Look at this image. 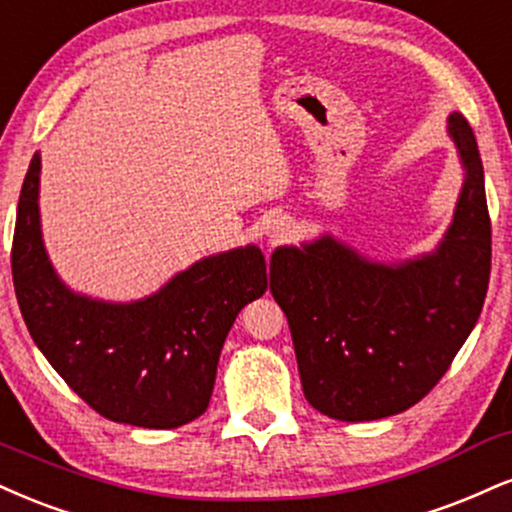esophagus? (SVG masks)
<instances>
[{"mask_svg": "<svg viewBox=\"0 0 512 512\" xmlns=\"http://www.w3.org/2000/svg\"><path fill=\"white\" fill-rule=\"evenodd\" d=\"M288 236H291V224H288V221H274V226L269 229V240L279 243V240Z\"/></svg>", "mask_w": 512, "mask_h": 512, "instance_id": "34e87169", "label": "esophagus"}]
</instances>
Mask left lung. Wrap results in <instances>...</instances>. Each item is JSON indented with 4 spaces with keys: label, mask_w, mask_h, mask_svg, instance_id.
Returning <instances> with one entry per match:
<instances>
[{
    "label": "left lung",
    "mask_w": 512,
    "mask_h": 512,
    "mask_svg": "<svg viewBox=\"0 0 512 512\" xmlns=\"http://www.w3.org/2000/svg\"><path fill=\"white\" fill-rule=\"evenodd\" d=\"M448 123L465 186L436 252L381 264L322 236L272 255L269 288L291 326L305 398L334 420H381L420 403L482 312L491 274L484 169L465 116Z\"/></svg>",
    "instance_id": "left-lung-1"
}]
</instances>
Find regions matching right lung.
Returning a JSON list of instances; mask_svg holds the SVG:
<instances>
[{
  "mask_svg": "<svg viewBox=\"0 0 512 512\" xmlns=\"http://www.w3.org/2000/svg\"><path fill=\"white\" fill-rule=\"evenodd\" d=\"M40 155L18 197L11 272L23 322L49 365L112 422L176 429L207 410L226 334L272 286L260 248L205 257L162 291L131 305L71 293L40 233Z\"/></svg>",
  "mask_w": 512,
  "mask_h": 512,
  "instance_id": "right-lung-1",
  "label": "right lung"
}]
</instances>
